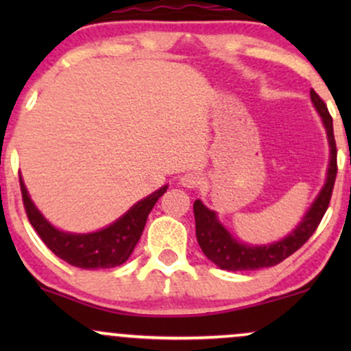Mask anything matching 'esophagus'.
<instances>
[{"instance_id":"esophagus-1","label":"esophagus","mask_w":351,"mask_h":351,"mask_svg":"<svg viewBox=\"0 0 351 351\" xmlns=\"http://www.w3.org/2000/svg\"><path fill=\"white\" fill-rule=\"evenodd\" d=\"M181 184H183L184 188H196L199 186L201 183H203V178H201L199 173H195V171H189L186 175L181 176Z\"/></svg>"}]
</instances>
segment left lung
<instances>
[{
  "mask_svg": "<svg viewBox=\"0 0 351 351\" xmlns=\"http://www.w3.org/2000/svg\"><path fill=\"white\" fill-rule=\"evenodd\" d=\"M310 99H312L313 107L322 117V122L325 125L330 145V163L327 181L324 188L318 193L312 206L302 217L300 224L289 236L277 243L269 245H247L239 243L236 237L228 232V229L217 221L215 211L208 209L199 199L193 204L196 221V239L201 251L211 263H215L219 269L224 271H257V269L272 267V265L280 264L282 261L292 256L297 249L308 241V237L315 232L320 224L322 217L327 211L330 198H332L333 184L337 178V143L335 135H333V122L330 115L327 104L324 102L315 90H310Z\"/></svg>",
  "mask_w": 351,
  "mask_h": 351,
  "instance_id": "obj_1",
  "label": "left lung"
}]
</instances>
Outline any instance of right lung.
Returning a JSON list of instances; mask_svg holds the SVG:
<instances>
[{"label": "right lung", "mask_w": 351, "mask_h": 351, "mask_svg": "<svg viewBox=\"0 0 351 351\" xmlns=\"http://www.w3.org/2000/svg\"><path fill=\"white\" fill-rule=\"evenodd\" d=\"M19 184H21L23 203L27 219L43 239V243L67 264L80 269H110L123 264L134 252L153 206L168 188L162 186L145 199L138 201L110 226L95 232H88V234H72V232L56 229L38 211V208L34 206L27 195L21 176H19Z\"/></svg>", "instance_id": "1"}]
</instances>
